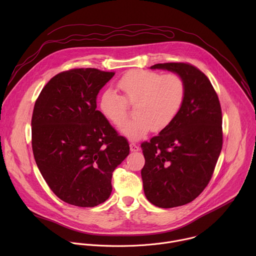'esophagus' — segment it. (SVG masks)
Masks as SVG:
<instances>
[{
  "instance_id": "obj_1",
  "label": "esophagus",
  "mask_w": 256,
  "mask_h": 256,
  "mask_svg": "<svg viewBox=\"0 0 256 256\" xmlns=\"http://www.w3.org/2000/svg\"><path fill=\"white\" fill-rule=\"evenodd\" d=\"M130 151H132V152H136V151H138V150H140L138 146L136 144L132 142H130Z\"/></svg>"
}]
</instances>
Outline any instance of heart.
Returning <instances> with one entry per match:
<instances>
[{
    "mask_svg": "<svg viewBox=\"0 0 256 256\" xmlns=\"http://www.w3.org/2000/svg\"><path fill=\"white\" fill-rule=\"evenodd\" d=\"M118 88L122 96L112 88L102 92L100 110L108 122L120 126L128 117L129 105L134 106L136 118L122 128V134L132 140L170 126L186 98V81L175 72L162 75L154 70H132L118 81Z\"/></svg>",
    "mask_w": 256,
    "mask_h": 256,
    "instance_id": "heart-1",
    "label": "heart"
}]
</instances>
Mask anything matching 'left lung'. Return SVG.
Returning a JSON list of instances; mask_svg holds the SVG:
<instances>
[{"label":"left lung","mask_w":256,"mask_h":256,"mask_svg":"<svg viewBox=\"0 0 256 256\" xmlns=\"http://www.w3.org/2000/svg\"><path fill=\"white\" fill-rule=\"evenodd\" d=\"M186 84V98L173 122L140 144V171L148 200L169 208L196 200L212 176L223 146L222 109L208 78L188 62L156 64Z\"/></svg>","instance_id":"1"}]
</instances>
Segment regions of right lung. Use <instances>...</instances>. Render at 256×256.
Listing matches in <instances>:
<instances>
[{
	"instance_id": "right-lung-1",
	"label": "right lung",
	"mask_w": 256,
	"mask_h": 256,
	"mask_svg": "<svg viewBox=\"0 0 256 256\" xmlns=\"http://www.w3.org/2000/svg\"><path fill=\"white\" fill-rule=\"evenodd\" d=\"M114 74L94 68L60 72L35 101L34 159L52 192L66 204L104 202L112 192V172L130 154L126 138L96 110L98 92Z\"/></svg>"
}]
</instances>
